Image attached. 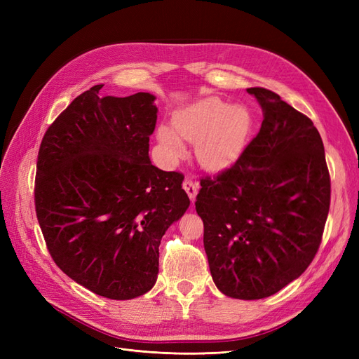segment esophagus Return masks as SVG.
Here are the masks:
<instances>
[{
    "label": "esophagus",
    "mask_w": 359,
    "mask_h": 359,
    "mask_svg": "<svg viewBox=\"0 0 359 359\" xmlns=\"http://www.w3.org/2000/svg\"><path fill=\"white\" fill-rule=\"evenodd\" d=\"M182 189L186 190V193L189 194L190 201L193 202V201H194V198H196V194H198V190H199V184H198L196 181H194V180L186 178V180H184V182H182Z\"/></svg>",
    "instance_id": "34e87169"
}]
</instances>
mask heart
I'll return each mask as SVG.
<instances>
[{"label":"heart","instance_id":"b5f03b06","mask_svg":"<svg viewBox=\"0 0 359 359\" xmlns=\"http://www.w3.org/2000/svg\"><path fill=\"white\" fill-rule=\"evenodd\" d=\"M173 127L160 124L157 142L169 160L186 154V144L196 142L201 165L211 170L229 168L241 157L253 130V115L244 104H231L219 97H205L180 107Z\"/></svg>","mask_w":359,"mask_h":359}]
</instances>
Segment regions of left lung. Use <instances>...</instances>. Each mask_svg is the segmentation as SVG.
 <instances>
[{
  "mask_svg": "<svg viewBox=\"0 0 359 359\" xmlns=\"http://www.w3.org/2000/svg\"><path fill=\"white\" fill-rule=\"evenodd\" d=\"M247 91L264 111L259 133L229 169L201 181L194 205L217 289L260 299L298 278L318 253L331 181L311 119L273 91Z\"/></svg>",
  "mask_w": 359,
  "mask_h": 359,
  "instance_id": "8db88e82",
  "label": "left lung"
}]
</instances>
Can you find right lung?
Here are the masks:
<instances>
[{
	"label": "right lung",
	"instance_id": "obj_1",
	"mask_svg": "<svg viewBox=\"0 0 359 359\" xmlns=\"http://www.w3.org/2000/svg\"><path fill=\"white\" fill-rule=\"evenodd\" d=\"M95 85L43 136L36 212L64 274L97 295L132 299L153 289L158 245L187 211L184 177L149 160L156 95H102Z\"/></svg>",
	"mask_w": 359,
	"mask_h": 359
}]
</instances>
